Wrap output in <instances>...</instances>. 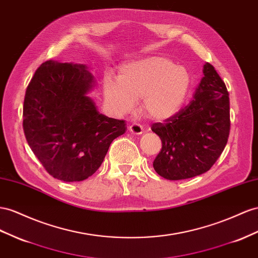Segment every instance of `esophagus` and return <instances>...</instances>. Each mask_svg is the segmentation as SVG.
Wrapping results in <instances>:
<instances>
[{
    "label": "esophagus",
    "mask_w": 258,
    "mask_h": 258,
    "mask_svg": "<svg viewBox=\"0 0 258 258\" xmlns=\"http://www.w3.org/2000/svg\"><path fill=\"white\" fill-rule=\"evenodd\" d=\"M129 131L131 132V134H134V135H141L142 132H143V127L141 126L140 123L134 122V123L130 124Z\"/></svg>",
    "instance_id": "34e87169"
}]
</instances>
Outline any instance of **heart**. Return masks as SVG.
I'll return each instance as SVG.
<instances>
[{
  "mask_svg": "<svg viewBox=\"0 0 258 258\" xmlns=\"http://www.w3.org/2000/svg\"><path fill=\"white\" fill-rule=\"evenodd\" d=\"M191 87V75L171 59L151 56L127 62L119 68L118 79H103L104 99L115 114L134 109L142 99V110L152 119L165 120L183 106Z\"/></svg>",
  "mask_w": 258,
  "mask_h": 258,
  "instance_id": "heart-1",
  "label": "heart"
}]
</instances>
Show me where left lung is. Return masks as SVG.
<instances>
[{"instance_id":"obj_1","label":"left lung","mask_w":258,"mask_h":258,"mask_svg":"<svg viewBox=\"0 0 258 258\" xmlns=\"http://www.w3.org/2000/svg\"><path fill=\"white\" fill-rule=\"evenodd\" d=\"M193 100L172 117L152 124L162 150L153 162L159 176L182 180L202 175L221 155L230 132V102L225 82L206 62Z\"/></svg>"}]
</instances>
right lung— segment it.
Listing matches in <instances>:
<instances>
[{"mask_svg": "<svg viewBox=\"0 0 258 258\" xmlns=\"http://www.w3.org/2000/svg\"><path fill=\"white\" fill-rule=\"evenodd\" d=\"M94 85L85 65L47 60L26 90L23 127L27 142L50 175L82 181L99 169L124 120L97 112L87 95Z\"/></svg>", "mask_w": 258, "mask_h": 258, "instance_id": "1", "label": "right lung"}]
</instances>
